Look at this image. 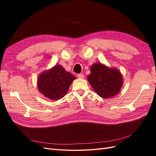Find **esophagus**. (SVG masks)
Wrapping results in <instances>:
<instances>
[{
    "mask_svg": "<svg viewBox=\"0 0 156 156\" xmlns=\"http://www.w3.org/2000/svg\"><path fill=\"white\" fill-rule=\"evenodd\" d=\"M77 77H78L79 78L83 79V78H84V75H83V74H81V73H79V74H77Z\"/></svg>",
    "mask_w": 156,
    "mask_h": 156,
    "instance_id": "34e87169",
    "label": "esophagus"
}]
</instances>
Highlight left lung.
Listing matches in <instances>:
<instances>
[{
  "label": "left lung",
  "mask_w": 156,
  "mask_h": 156,
  "mask_svg": "<svg viewBox=\"0 0 156 156\" xmlns=\"http://www.w3.org/2000/svg\"><path fill=\"white\" fill-rule=\"evenodd\" d=\"M87 79L99 96L108 98L119 93L123 84L120 71L110 68L101 63L93 64Z\"/></svg>",
  "instance_id": "1"
}]
</instances>
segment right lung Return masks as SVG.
<instances>
[{
	"mask_svg": "<svg viewBox=\"0 0 156 156\" xmlns=\"http://www.w3.org/2000/svg\"><path fill=\"white\" fill-rule=\"evenodd\" d=\"M75 77L66 72L60 65L41 73L37 79V88L43 95L51 100L62 98L68 91Z\"/></svg>",
	"mask_w": 156,
	"mask_h": 156,
	"instance_id": "add662e5",
	"label": "right lung"
}]
</instances>
